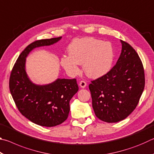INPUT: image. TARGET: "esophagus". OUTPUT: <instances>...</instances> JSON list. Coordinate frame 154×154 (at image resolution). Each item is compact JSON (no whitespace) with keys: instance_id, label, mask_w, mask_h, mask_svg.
<instances>
[{"instance_id":"obj_1","label":"esophagus","mask_w":154,"mask_h":154,"mask_svg":"<svg viewBox=\"0 0 154 154\" xmlns=\"http://www.w3.org/2000/svg\"><path fill=\"white\" fill-rule=\"evenodd\" d=\"M87 83L85 82H84V81H81V82H79V86L81 88H84L85 86H86Z\"/></svg>"}]
</instances>
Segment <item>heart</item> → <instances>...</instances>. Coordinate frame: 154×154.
Returning a JSON list of instances; mask_svg holds the SVG:
<instances>
[{"mask_svg": "<svg viewBox=\"0 0 154 154\" xmlns=\"http://www.w3.org/2000/svg\"><path fill=\"white\" fill-rule=\"evenodd\" d=\"M69 56L61 58V65L71 75L79 73V64L88 77L98 78L110 71L114 58L113 45L108 41L85 37L72 41L69 46Z\"/></svg>", "mask_w": 154, "mask_h": 154, "instance_id": "heart-1", "label": "heart"}]
</instances>
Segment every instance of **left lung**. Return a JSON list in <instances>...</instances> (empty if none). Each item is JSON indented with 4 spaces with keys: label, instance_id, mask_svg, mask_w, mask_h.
Masks as SVG:
<instances>
[{
    "label": "left lung",
    "instance_id": "1",
    "mask_svg": "<svg viewBox=\"0 0 154 154\" xmlns=\"http://www.w3.org/2000/svg\"><path fill=\"white\" fill-rule=\"evenodd\" d=\"M122 52L107 73L89 85L96 116L108 123L126 118L139 103L145 88L144 69L137 51L121 40Z\"/></svg>",
    "mask_w": 154,
    "mask_h": 154
}]
</instances>
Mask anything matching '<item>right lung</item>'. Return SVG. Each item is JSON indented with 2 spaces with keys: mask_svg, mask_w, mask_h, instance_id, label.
Instances as JSON below:
<instances>
[{
  "mask_svg": "<svg viewBox=\"0 0 154 154\" xmlns=\"http://www.w3.org/2000/svg\"><path fill=\"white\" fill-rule=\"evenodd\" d=\"M62 36L30 43L17 59L11 72L9 90L18 110L33 123L53 127L64 122L70 111L69 102L77 92L76 79H57L47 85H36L26 72V58L36 48L53 45Z\"/></svg>",
  "mask_w": 154,
  "mask_h": 154,
  "instance_id": "obj_1",
  "label": "right lung"
}]
</instances>
